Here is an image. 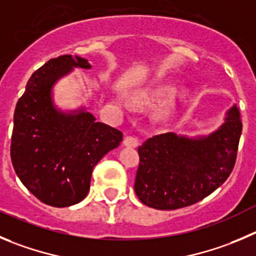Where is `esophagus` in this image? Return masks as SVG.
<instances>
[{"label": "esophagus", "instance_id": "1", "mask_svg": "<svg viewBox=\"0 0 256 256\" xmlns=\"http://www.w3.org/2000/svg\"><path fill=\"white\" fill-rule=\"evenodd\" d=\"M123 144L126 147H137L138 146V140L134 136H126L123 140Z\"/></svg>", "mask_w": 256, "mask_h": 256}]
</instances>
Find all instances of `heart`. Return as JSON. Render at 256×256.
<instances>
[{
  "mask_svg": "<svg viewBox=\"0 0 256 256\" xmlns=\"http://www.w3.org/2000/svg\"><path fill=\"white\" fill-rule=\"evenodd\" d=\"M174 93V86L168 84L158 85V86L150 88V89H146L140 92L137 96V102L140 106H154L158 104L163 103L164 100L172 96V94ZM126 106H130L126 104Z\"/></svg>",
  "mask_w": 256,
  "mask_h": 256,
  "instance_id": "b5f03b06",
  "label": "heart"
}]
</instances>
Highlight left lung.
I'll return each mask as SVG.
<instances>
[{
  "instance_id": "1",
  "label": "left lung",
  "mask_w": 256,
  "mask_h": 256,
  "mask_svg": "<svg viewBox=\"0 0 256 256\" xmlns=\"http://www.w3.org/2000/svg\"><path fill=\"white\" fill-rule=\"evenodd\" d=\"M242 122L238 106L208 137L174 133L153 136L138 147L134 191L140 202L157 210H177L212 194L232 172Z\"/></svg>"
}]
</instances>
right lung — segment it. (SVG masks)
Listing matches in <instances>:
<instances>
[{
    "label": "right lung",
    "instance_id": "right-lung-1",
    "mask_svg": "<svg viewBox=\"0 0 256 256\" xmlns=\"http://www.w3.org/2000/svg\"><path fill=\"white\" fill-rule=\"evenodd\" d=\"M72 66L89 69L86 59L62 55L38 68L16 104L11 160L24 186L46 205L66 208L85 198L96 163L119 146L123 133L80 110L54 108L51 86Z\"/></svg>",
    "mask_w": 256,
    "mask_h": 256
}]
</instances>
